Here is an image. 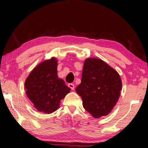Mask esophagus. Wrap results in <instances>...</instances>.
<instances>
[{"instance_id":"34e87169","label":"esophagus","mask_w":148,"mask_h":148,"mask_svg":"<svg viewBox=\"0 0 148 148\" xmlns=\"http://www.w3.org/2000/svg\"><path fill=\"white\" fill-rule=\"evenodd\" d=\"M68 86L69 87V88L71 89L72 90H73L74 89H75V85L74 84H69L68 85Z\"/></svg>"}]
</instances>
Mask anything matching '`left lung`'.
<instances>
[{
    "mask_svg": "<svg viewBox=\"0 0 148 148\" xmlns=\"http://www.w3.org/2000/svg\"><path fill=\"white\" fill-rule=\"evenodd\" d=\"M121 90L122 82L116 70L100 58L86 59L81 84L75 91L93 117L108 114L118 102Z\"/></svg>",
    "mask_w": 148,
    "mask_h": 148,
    "instance_id": "obj_1",
    "label": "left lung"
}]
</instances>
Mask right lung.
Here are the masks:
<instances>
[{
  "label": "right lung",
  "instance_id": "1",
  "mask_svg": "<svg viewBox=\"0 0 148 148\" xmlns=\"http://www.w3.org/2000/svg\"><path fill=\"white\" fill-rule=\"evenodd\" d=\"M58 60L55 57L46 60L32 71L25 82L27 98L40 112H54L59 108L71 88L57 75Z\"/></svg>",
  "mask_w": 148,
  "mask_h": 148
}]
</instances>
